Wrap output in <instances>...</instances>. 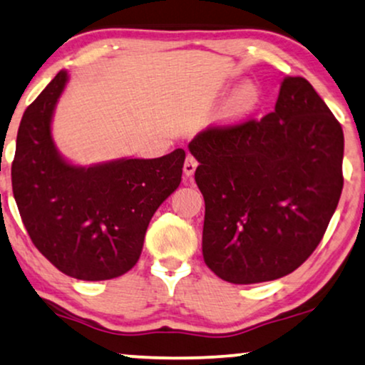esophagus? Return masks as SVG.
<instances>
[{
  "instance_id": "esophagus-1",
  "label": "esophagus",
  "mask_w": 365,
  "mask_h": 365,
  "mask_svg": "<svg viewBox=\"0 0 365 365\" xmlns=\"http://www.w3.org/2000/svg\"><path fill=\"white\" fill-rule=\"evenodd\" d=\"M196 168H197L196 158L191 156V154H187L186 161H184V168H182L184 174H186V176H191V174H192L194 171H196Z\"/></svg>"
}]
</instances>
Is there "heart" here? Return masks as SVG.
<instances>
[{"instance_id":"1","label":"heart","mask_w":365,"mask_h":365,"mask_svg":"<svg viewBox=\"0 0 365 365\" xmlns=\"http://www.w3.org/2000/svg\"><path fill=\"white\" fill-rule=\"evenodd\" d=\"M262 93L256 83L247 81L234 91L222 108V119L227 123H237L251 116L261 106Z\"/></svg>"}]
</instances>
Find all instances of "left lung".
I'll return each mask as SVG.
<instances>
[{
	"instance_id": "1",
	"label": "left lung",
	"mask_w": 365,
	"mask_h": 365,
	"mask_svg": "<svg viewBox=\"0 0 365 365\" xmlns=\"http://www.w3.org/2000/svg\"><path fill=\"white\" fill-rule=\"evenodd\" d=\"M206 204L202 256L232 284L274 281L324 237L344 176L341 123L304 78H286L262 119L209 126L189 143Z\"/></svg>"
}]
</instances>
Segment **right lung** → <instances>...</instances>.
Wrapping results in <instances>:
<instances>
[{
    "instance_id": "add662e5",
    "label": "right lung",
    "mask_w": 365,
    "mask_h": 365,
    "mask_svg": "<svg viewBox=\"0 0 365 365\" xmlns=\"http://www.w3.org/2000/svg\"><path fill=\"white\" fill-rule=\"evenodd\" d=\"M66 81L68 73L59 71L23 114L13 194L33 244L54 267L81 281H106L138 262L153 214L181 182L186 153L71 166L51 139Z\"/></svg>"
}]
</instances>
